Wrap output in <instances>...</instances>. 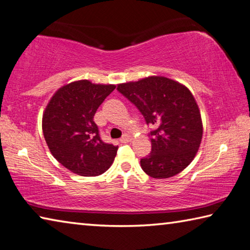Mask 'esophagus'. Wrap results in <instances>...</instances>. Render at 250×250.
<instances>
[{
  "label": "esophagus",
  "instance_id": "obj_1",
  "mask_svg": "<svg viewBox=\"0 0 250 250\" xmlns=\"http://www.w3.org/2000/svg\"><path fill=\"white\" fill-rule=\"evenodd\" d=\"M129 141H130V136H128L127 134H125L124 136H123V137L120 139L121 143H128Z\"/></svg>",
  "mask_w": 250,
  "mask_h": 250
}]
</instances>
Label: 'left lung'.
<instances>
[{
	"label": "left lung",
	"instance_id": "1",
	"mask_svg": "<svg viewBox=\"0 0 250 250\" xmlns=\"http://www.w3.org/2000/svg\"><path fill=\"white\" fill-rule=\"evenodd\" d=\"M117 91L154 126L151 152L141 159L142 169L156 179L180 173L193 160L203 135L200 109L190 90L171 79L152 76L121 83Z\"/></svg>",
	"mask_w": 250,
	"mask_h": 250
}]
</instances>
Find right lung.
Returning a JSON list of instances; mask_svg holds the SVG:
<instances>
[{"mask_svg": "<svg viewBox=\"0 0 250 250\" xmlns=\"http://www.w3.org/2000/svg\"><path fill=\"white\" fill-rule=\"evenodd\" d=\"M114 84L74 81L56 92L42 115V133L52 156L73 173L95 177L111 167L118 146L100 137L94 114Z\"/></svg>", "mask_w": 250, "mask_h": 250, "instance_id": "1", "label": "right lung"}]
</instances>
